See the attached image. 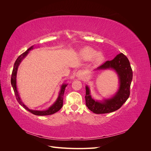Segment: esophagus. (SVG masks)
Segmentation results:
<instances>
[{"label":"esophagus","mask_w":151,"mask_h":151,"mask_svg":"<svg viewBox=\"0 0 151 151\" xmlns=\"http://www.w3.org/2000/svg\"><path fill=\"white\" fill-rule=\"evenodd\" d=\"M76 77H77V78H79V79L83 78V77L84 76V72L83 70H78V71L76 72Z\"/></svg>","instance_id":"obj_1"}]
</instances>
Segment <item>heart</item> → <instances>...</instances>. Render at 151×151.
<instances>
[{
  "mask_svg": "<svg viewBox=\"0 0 151 151\" xmlns=\"http://www.w3.org/2000/svg\"><path fill=\"white\" fill-rule=\"evenodd\" d=\"M81 54L85 60H89L93 59L94 64H100L104 60V57L101 53H97L95 50L90 47L84 48L81 51Z\"/></svg>",
  "mask_w": 151,
  "mask_h": 151,
  "instance_id": "b5f03b06",
  "label": "heart"
}]
</instances>
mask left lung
I'll return each instance as SVG.
<instances>
[{"label": "left lung", "mask_w": 151, "mask_h": 151, "mask_svg": "<svg viewBox=\"0 0 151 151\" xmlns=\"http://www.w3.org/2000/svg\"><path fill=\"white\" fill-rule=\"evenodd\" d=\"M113 70L119 79V87L116 93L109 98L96 100L92 98L90 89L86 86V104L91 111L96 114H104L115 111L125 103L130 96V88L133 77L129 59L122 53L113 60L106 61L96 70Z\"/></svg>", "instance_id": "obj_1"}]
</instances>
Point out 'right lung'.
<instances>
[{
    "label": "right lung",
    "instance_id": "right-lung-1",
    "mask_svg": "<svg viewBox=\"0 0 151 151\" xmlns=\"http://www.w3.org/2000/svg\"><path fill=\"white\" fill-rule=\"evenodd\" d=\"M33 48H34V45H33V46L29 48L25 52L22 53L21 55H19L16 59V60L14 63V65L13 70H12V76H11V85L12 86L14 91V93H15L16 97V99L17 100L18 103H19L24 109H26V110H28L30 113L34 114V115H38V116L50 115H52V114H54L55 113L57 112L62 108V107L63 106V95H64V91H65L66 86H67V84L63 83L61 86L60 90V91H59L58 96L55 101V102L52 105V106H50L47 109H46V110H42V111L33 110V109H30L29 108L27 107L26 105L23 103V102L22 101V100L20 98V96L19 94V93H18V91H17V85H16V77H17V72L18 67H19V65H20V63L22 61V60H23V59L27 56V55L29 53L30 50H33Z\"/></svg>",
    "mask_w": 151,
    "mask_h": 151
}]
</instances>
